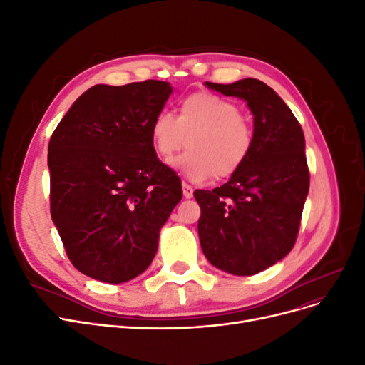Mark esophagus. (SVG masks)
I'll use <instances>...</instances> for the list:
<instances>
[{
    "instance_id": "1",
    "label": "esophagus",
    "mask_w": 365,
    "mask_h": 365,
    "mask_svg": "<svg viewBox=\"0 0 365 365\" xmlns=\"http://www.w3.org/2000/svg\"><path fill=\"white\" fill-rule=\"evenodd\" d=\"M182 195H184L185 200H190V197H193V187L182 182Z\"/></svg>"
}]
</instances>
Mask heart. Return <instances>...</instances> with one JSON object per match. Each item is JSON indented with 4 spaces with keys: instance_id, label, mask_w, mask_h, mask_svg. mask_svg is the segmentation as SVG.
Instances as JSON below:
<instances>
[{
    "instance_id": "b5f03b06",
    "label": "heart",
    "mask_w": 365,
    "mask_h": 365,
    "mask_svg": "<svg viewBox=\"0 0 365 365\" xmlns=\"http://www.w3.org/2000/svg\"><path fill=\"white\" fill-rule=\"evenodd\" d=\"M187 138L190 150L176 165L187 180L204 182L242 169L254 146V129L235 102L201 91L182 98L178 118L163 109L150 123L153 150L164 163L187 146Z\"/></svg>"
}]
</instances>
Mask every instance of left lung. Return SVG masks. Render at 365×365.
Masks as SVG:
<instances>
[{
    "instance_id": "obj_1",
    "label": "left lung",
    "mask_w": 365,
    "mask_h": 365,
    "mask_svg": "<svg viewBox=\"0 0 365 365\" xmlns=\"http://www.w3.org/2000/svg\"><path fill=\"white\" fill-rule=\"evenodd\" d=\"M205 85L247 102L254 146L228 182L195 192L201 248L217 269L252 275L280 262L295 244L309 192L304 134L288 105L262 81Z\"/></svg>"
}]
</instances>
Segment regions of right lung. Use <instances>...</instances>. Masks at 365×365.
<instances>
[{"mask_svg":"<svg viewBox=\"0 0 365 365\" xmlns=\"http://www.w3.org/2000/svg\"><path fill=\"white\" fill-rule=\"evenodd\" d=\"M169 82L94 85L71 105L48 143L50 212L76 269L125 283L145 272L160 230L181 201V181L150 141Z\"/></svg>","mask_w":365,"mask_h":365,"instance_id":"add662e5","label":"right lung"}]
</instances>
